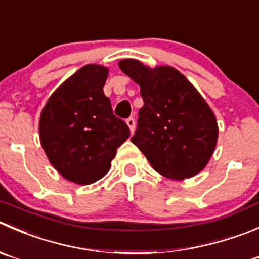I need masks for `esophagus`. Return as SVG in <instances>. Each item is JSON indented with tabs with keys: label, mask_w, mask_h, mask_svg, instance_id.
<instances>
[{
	"label": "esophagus",
	"mask_w": 259,
	"mask_h": 259,
	"mask_svg": "<svg viewBox=\"0 0 259 259\" xmlns=\"http://www.w3.org/2000/svg\"><path fill=\"white\" fill-rule=\"evenodd\" d=\"M126 124H127V126H129L130 132L134 133V130H135V120H134V117H129V119H126Z\"/></svg>",
	"instance_id": "1"
}]
</instances>
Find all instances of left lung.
<instances>
[{"label": "left lung", "mask_w": 259, "mask_h": 259, "mask_svg": "<svg viewBox=\"0 0 259 259\" xmlns=\"http://www.w3.org/2000/svg\"><path fill=\"white\" fill-rule=\"evenodd\" d=\"M119 67L143 97L132 142L162 176L185 180L201 172L214 153L218 122L204 97L177 69L149 68L137 59Z\"/></svg>", "instance_id": "obj_1"}]
</instances>
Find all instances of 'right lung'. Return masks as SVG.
<instances>
[{
	"label": "right lung",
	"instance_id": "add662e5",
	"mask_svg": "<svg viewBox=\"0 0 259 259\" xmlns=\"http://www.w3.org/2000/svg\"><path fill=\"white\" fill-rule=\"evenodd\" d=\"M107 74L104 66L82 67L55 90L40 115V142L48 159L78 185L104 177L116 149L130 137L104 94Z\"/></svg>",
	"mask_w": 259,
	"mask_h": 259
}]
</instances>
